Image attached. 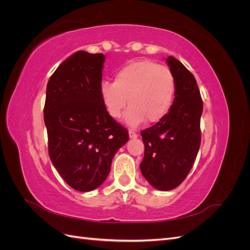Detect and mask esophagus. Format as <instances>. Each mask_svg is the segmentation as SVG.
<instances>
[{
    "label": "esophagus",
    "instance_id": "34e87169",
    "mask_svg": "<svg viewBox=\"0 0 250 250\" xmlns=\"http://www.w3.org/2000/svg\"><path fill=\"white\" fill-rule=\"evenodd\" d=\"M128 133H129V138L130 139H137L138 138V134L135 133L134 131H132V130H129V132H128Z\"/></svg>",
    "mask_w": 250,
    "mask_h": 250
}]
</instances>
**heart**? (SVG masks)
I'll return each mask as SVG.
<instances>
[{"label": "heart", "instance_id": "heart-1", "mask_svg": "<svg viewBox=\"0 0 250 250\" xmlns=\"http://www.w3.org/2000/svg\"><path fill=\"white\" fill-rule=\"evenodd\" d=\"M176 93V80L166 66L149 59L135 60L121 67L113 82L103 81L100 95L109 116L119 119L128 104L125 120L137 126L160 121L170 111Z\"/></svg>", "mask_w": 250, "mask_h": 250}]
</instances>
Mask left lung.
Wrapping results in <instances>:
<instances>
[{"instance_id":"8db88e82","label":"left lung","mask_w":250,"mask_h":250,"mask_svg":"<svg viewBox=\"0 0 250 250\" xmlns=\"http://www.w3.org/2000/svg\"><path fill=\"white\" fill-rule=\"evenodd\" d=\"M176 93L170 111L160 122L141 132L145 154L140 165L143 176L161 191L178 187L191 171L201 142L203 103L193 74L169 56Z\"/></svg>"}]
</instances>
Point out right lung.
Returning a JSON list of instances; mask_svg holds the SVG:
<instances>
[{
  "label": "right lung",
  "instance_id": "obj_1",
  "mask_svg": "<svg viewBox=\"0 0 250 250\" xmlns=\"http://www.w3.org/2000/svg\"><path fill=\"white\" fill-rule=\"evenodd\" d=\"M104 55L78 51L53 73L47 84L43 119L51 162L74 190L100 187L112 158L129 139L100 95Z\"/></svg>",
  "mask_w": 250,
  "mask_h": 250
}]
</instances>
